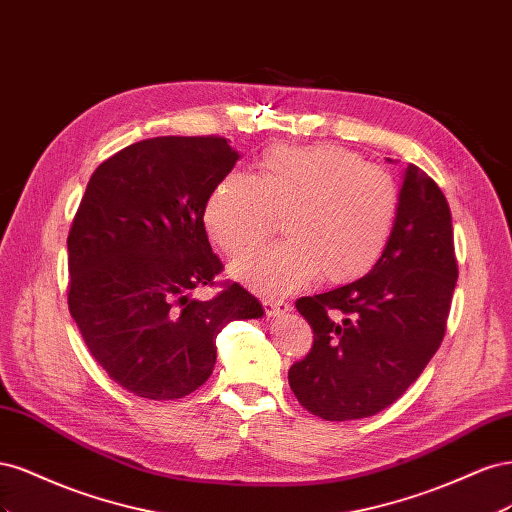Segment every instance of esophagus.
<instances>
[{
  "instance_id": "1",
  "label": "esophagus",
  "mask_w": 512,
  "mask_h": 512,
  "mask_svg": "<svg viewBox=\"0 0 512 512\" xmlns=\"http://www.w3.org/2000/svg\"><path fill=\"white\" fill-rule=\"evenodd\" d=\"M262 307H265L267 316H280L288 312L290 303H286L284 299H262Z\"/></svg>"
}]
</instances>
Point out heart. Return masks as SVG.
I'll return each mask as SVG.
<instances>
[{
    "mask_svg": "<svg viewBox=\"0 0 512 512\" xmlns=\"http://www.w3.org/2000/svg\"><path fill=\"white\" fill-rule=\"evenodd\" d=\"M399 188L384 168L333 147H269L250 179L226 175L207 196L203 220L213 243L239 258L265 243L284 218L288 239L237 262L241 282L286 294L309 280L344 286L374 269L391 243Z\"/></svg>",
    "mask_w": 512,
    "mask_h": 512,
    "instance_id": "1",
    "label": "heart"
}]
</instances>
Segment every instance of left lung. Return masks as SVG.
<instances>
[{"mask_svg": "<svg viewBox=\"0 0 512 512\" xmlns=\"http://www.w3.org/2000/svg\"><path fill=\"white\" fill-rule=\"evenodd\" d=\"M455 284L451 209L438 183L408 164L378 265L348 286L297 299L314 331L312 348L288 369L299 404L324 421L389 408L440 348Z\"/></svg>", "mask_w": 512, "mask_h": 512, "instance_id": "left-lung-1", "label": "left lung"}]
</instances>
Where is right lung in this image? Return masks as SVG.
Returning <instances> with one entry per match:
<instances>
[{
    "mask_svg": "<svg viewBox=\"0 0 512 512\" xmlns=\"http://www.w3.org/2000/svg\"><path fill=\"white\" fill-rule=\"evenodd\" d=\"M239 153L222 136H158L91 175L68 232V307L111 380L145 399H181L211 376L215 337L260 318V301L218 282L203 211ZM220 283L209 302L189 292Z\"/></svg>",
    "mask_w": 512,
    "mask_h": 512,
    "instance_id": "right-lung-1",
    "label": "right lung"
}]
</instances>
